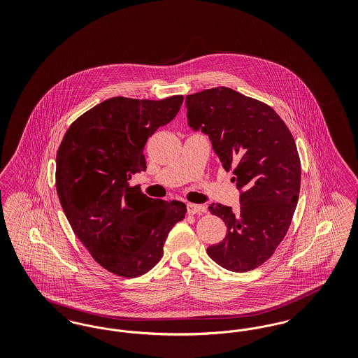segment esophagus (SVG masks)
Listing matches in <instances>:
<instances>
[{"label": "esophagus", "mask_w": 358, "mask_h": 358, "mask_svg": "<svg viewBox=\"0 0 358 358\" xmlns=\"http://www.w3.org/2000/svg\"><path fill=\"white\" fill-rule=\"evenodd\" d=\"M187 215H200L205 212V208L203 205L187 204Z\"/></svg>", "instance_id": "esophagus-1"}]
</instances>
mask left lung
<instances>
[{
  "mask_svg": "<svg viewBox=\"0 0 358 358\" xmlns=\"http://www.w3.org/2000/svg\"><path fill=\"white\" fill-rule=\"evenodd\" d=\"M185 106L189 127L209 136L241 190L238 212L209 205L227 235L206 252L225 270L251 271L271 257L289 231L301 189L295 141L270 106L227 87L187 95Z\"/></svg>",
  "mask_w": 358,
  "mask_h": 358,
  "instance_id": "8db88e82",
  "label": "left lung"
}]
</instances>
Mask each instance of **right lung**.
<instances>
[{
  "label": "right lung",
  "mask_w": 358,
  "mask_h": 358,
  "mask_svg": "<svg viewBox=\"0 0 358 358\" xmlns=\"http://www.w3.org/2000/svg\"><path fill=\"white\" fill-rule=\"evenodd\" d=\"M184 101L111 98L69 126L56 155V190L78 238L106 270L126 278L148 273L164 255L181 201L148 197L133 174L146 171L143 148L174 120Z\"/></svg>",
  "instance_id": "add662e5"
}]
</instances>
